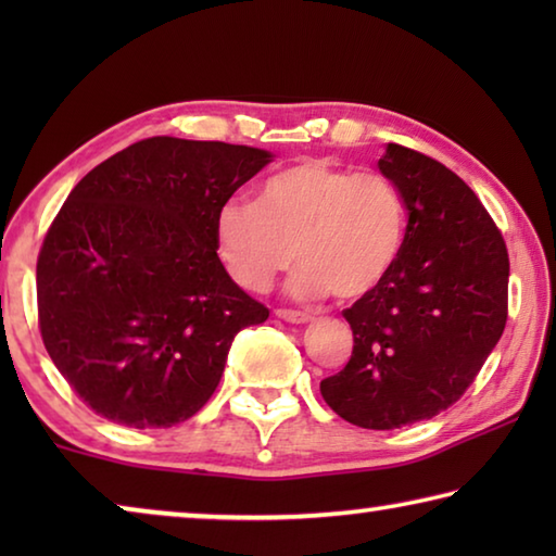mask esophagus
<instances>
[{
	"label": "esophagus",
	"mask_w": 556,
	"mask_h": 556,
	"mask_svg": "<svg viewBox=\"0 0 556 556\" xmlns=\"http://www.w3.org/2000/svg\"><path fill=\"white\" fill-rule=\"evenodd\" d=\"M277 318H281V321H287V324H299V326L312 321V316H308V314H304V312H291V308H279Z\"/></svg>",
	"instance_id": "esophagus-1"
}]
</instances>
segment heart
<instances>
[{
    "instance_id": "1",
    "label": "heart",
    "mask_w": 556,
    "mask_h": 556,
    "mask_svg": "<svg viewBox=\"0 0 556 556\" xmlns=\"http://www.w3.org/2000/svg\"><path fill=\"white\" fill-rule=\"evenodd\" d=\"M407 213L388 176L304 159L271 174L257 201L230 199L215 240L230 277L265 291L277 271L304 262L289 281L296 299L331 291L353 301L372 294L397 265Z\"/></svg>"
}]
</instances>
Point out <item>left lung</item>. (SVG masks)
<instances>
[{"mask_svg":"<svg viewBox=\"0 0 556 556\" xmlns=\"http://www.w3.org/2000/svg\"><path fill=\"white\" fill-rule=\"evenodd\" d=\"M378 166L404 201V244L388 279L343 312L353 355L321 394L355 427L400 429L448 409L476 380L507 321L510 262L451 168L400 144Z\"/></svg>","mask_w":556,"mask_h":556,"instance_id":"1","label":"left lung"}]
</instances>
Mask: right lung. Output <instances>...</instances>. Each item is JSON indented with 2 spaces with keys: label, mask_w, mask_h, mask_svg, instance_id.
<instances>
[{
  "label": "right lung",
  "mask_w": 556,
  "mask_h": 556,
  "mask_svg": "<svg viewBox=\"0 0 556 556\" xmlns=\"http://www.w3.org/2000/svg\"><path fill=\"white\" fill-rule=\"evenodd\" d=\"M267 149L152 137L92 168L65 199L36 265L46 351L115 425L191 419L223 378L232 338L269 308L218 257L220 205Z\"/></svg>",
  "instance_id": "add662e5"
}]
</instances>
